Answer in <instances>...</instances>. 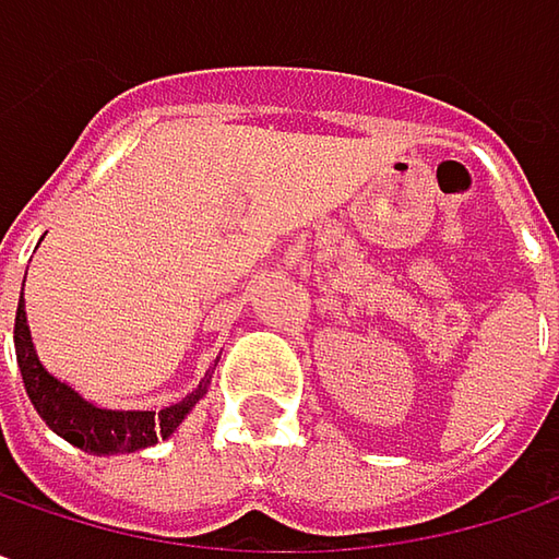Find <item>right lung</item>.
Wrapping results in <instances>:
<instances>
[{
	"instance_id": "add662e5",
	"label": "right lung",
	"mask_w": 559,
	"mask_h": 559,
	"mask_svg": "<svg viewBox=\"0 0 559 559\" xmlns=\"http://www.w3.org/2000/svg\"><path fill=\"white\" fill-rule=\"evenodd\" d=\"M14 353H17L21 377H24V390H27L36 414L49 424V430L88 454L139 452V449L154 445L157 439L173 436V430L185 420V414L201 402L210 386V374H206L194 393H188L182 402L157 414L98 408L43 368V361L36 358V349H33V340H29L24 299L17 302V316H14Z\"/></svg>"
}]
</instances>
